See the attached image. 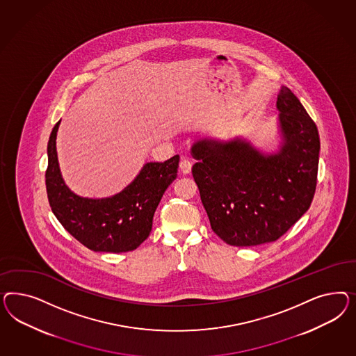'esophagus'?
I'll return each mask as SVG.
<instances>
[{"instance_id": "esophagus-1", "label": "esophagus", "mask_w": 356, "mask_h": 356, "mask_svg": "<svg viewBox=\"0 0 356 356\" xmlns=\"http://www.w3.org/2000/svg\"><path fill=\"white\" fill-rule=\"evenodd\" d=\"M180 170H181V172L184 175H188V173L192 171V162L189 161V159H181V162H180Z\"/></svg>"}]
</instances>
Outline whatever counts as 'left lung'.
<instances>
[{"mask_svg":"<svg viewBox=\"0 0 356 356\" xmlns=\"http://www.w3.org/2000/svg\"><path fill=\"white\" fill-rule=\"evenodd\" d=\"M277 107L284 145L275 155L240 140H201L192 147V173L210 226L229 245L278 240L312 204L318 130L290 88L282 87Z\"/></svg>","mask_w":356,"mask_h":356,"instance_id":"8db88e82","label":"left lung"}]
</instances>
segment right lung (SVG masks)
Masks as SVG:
<instances>
[{"label":"right lung","instance_id":"right-lung-1","mask_svg":"<svg viewBox=\"0 0 356 356\" xmlns=\"http://www.w3.org/2000/svg\"><path fill=\"white\" fill-rule=\"evenodd\" d=\"M54 125L48 142L45 185L51 209L65 229L94 252L121 253L138 248L149 237L152 218L165 189L177 176L180 156L143 165L136 180L111 198L91 200L72 193L60 175Z\"/></svg>","mask_w":356,"mask_h":356}]
</instances>
